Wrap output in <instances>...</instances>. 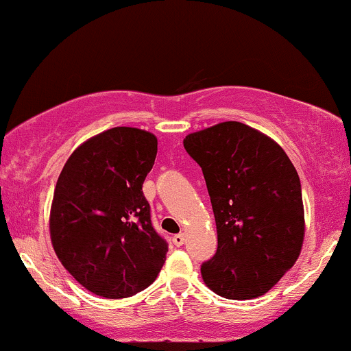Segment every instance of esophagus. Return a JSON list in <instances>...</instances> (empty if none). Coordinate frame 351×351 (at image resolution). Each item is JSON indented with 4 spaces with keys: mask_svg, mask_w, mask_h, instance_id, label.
Instances as JSON below:
<instances>
[{
    "mask_svg": "<svg viewBox=\"0 0 351 351\" xmlns=\"http://www.w3.org/2000/svg\"><path fill=\"white\" fill-rule=\"evenodd\" d=\"M184 241H186L184 234H175V236H173V244H175V245H183Z\"/></svg>",
    "mask_w": 351,
    "mask_h": 351,
    "instance_id": "obj_1",
    "label": "esophagus"
}]
</instances>
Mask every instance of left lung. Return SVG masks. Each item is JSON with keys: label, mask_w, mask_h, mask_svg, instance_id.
<instances>
[{"label": "left lung", "mask_w": 351, "mask_h": 351, "mask_svg": "<svg viewBox=\"0 0 351 351\" xmlns=\"http://www.w3.org/2000/svg\"><path fill=\"white\" fill-rule=\"evenodd\" d=\"M183 145L203 170L216 219L217 251L201 265L204 284L232 300L264 295L304 244L295 168L279 143L241 122L193 132Z\"/></svg>", "instance_id": "8db88e82"}]
</instances>
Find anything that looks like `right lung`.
Returning a JSON list of instances; mask_svg holds the SVG:
<instances>
[{
  "label": "right lung",
  "instance_id": "right-lung-1",
  "mask_svg": "<svg viewBox=\"0 0 351 351\" xmlns=\"http://www.w3.org/2000/svg\"><path fill=\"white\" fill-rule=\"evenodd\" d=\"M156 145V136L142 128H108L72 152L56 183L52 247L95 295H135L156 279L167 259L168 244L152 226L142 191Z\"/></svg>",
  "mask_w": 351,
  "mask_h": 351
}]
</instances>
